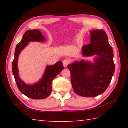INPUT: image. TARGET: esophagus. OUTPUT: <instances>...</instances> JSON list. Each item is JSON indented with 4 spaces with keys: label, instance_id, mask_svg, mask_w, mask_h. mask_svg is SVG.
<instances>
[{
    "label": "esophagus",
    "instance_id": "1",
    "mask_svg": "<svg viewBox=\"0 0 128 128\" xmlns=\"http://www.w3.org/2000/svg\"><path fill=\"white\" fill-rule=\"evenodd\" d=\"M69 63V60L68 59H65L63 61H62V64L64 67H66L68 64Z\"/></svg>",
    "mask_w": 128,
    "mask_h": 128
}]
</instances>
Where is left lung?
<instances>
[{"instance_id": "8db88e82", "label": "left lung", "mask_w": 128, "mask_h": 128, "mask_svg": "<svg viewBox=\"0 0 128 128\" xmlns=\"http://www.w3.org/2000/svg\"><path fill=\"white\" fill-rule=\"evenodd\" d=\"M90 44L82 47L84 56L97 55L94 63L81 60L68 66L71 73V82L76 94L93 97L103 94L109 86L114 73L113 48L103 30L90 31Z\"/></svg>"}]
</instances>
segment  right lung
Returning <instances> with one entry per match:
<instances>
[{
    "instance_id": "obj_1",
    "label": "right lung",
    "mask_w": 128,
    "mask_h": 128,
    "mask_svg": "<svg viewBox=\"0 0 128 128\" xmlns=\"http://www.w3.org/2000/svg\"><path fill=\"white\" fill-rule=\"evenodd\" d=\"M44 40V36L38 30L27 31L21 42L16 46L14 58L12 63V71L18 90L21 93L32 99H44L50 96L52 92V82L64 69L62 62L60 61L52 66H47L41 79L34 85H28L19 78L18 60L21 51L29 42H43Z\"/></svg>"
}]
</instances>
